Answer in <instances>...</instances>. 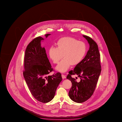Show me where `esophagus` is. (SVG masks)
I'll return each mask as SVG.
<instances>
[{
  "mask_svg": "<svg viewBox=\"0 0 122 122\" xmlns=\"http://www.w3.org/2000/svg\"><path fill=\"white\" fill-rule=\"evenodd\" d=\"M61 76H62V79H64L66 78V76L64 74L61 75Z\"/></svg>",
  "mask_w": 122,
  "mask_h": 122,
  "instance_id": "1",
  "label": "esophagus"
}]
</instances>
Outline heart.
Segmentation results:
<instances>
[{"instance_id": "obj_1", "label": "heart", "mask_w": 122, "mask_h": 122, "mask_svg": "<svg viewBox=\"0 0 122 122\" xmlns=\"http://www.w3.org/2000/svg\"><path fill=\"white\" fill-rule=\"evenodd\" d=\"M57 47H52L49 50V56L53 63L57 64L62 59L56 69L61 72L68 70L71 65L76 66L84 58L87 51L85 43L74 38L65 37L60 38L56 43Z\"/></svg>"}]
</instances>
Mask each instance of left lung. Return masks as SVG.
I'll use <instances>...</instances> for the list:
<instances>
[{"mask_svg":"<svg viewBox=\"0 0 122 122\" xmlns=\"http://www.w3.org/2000/svg\"><path fill=\"white\" fill-rule=\"evenodd\" d=\"M83 36L89 43V50L85 58L73 70L69 72L66 77L72 84L69 92V97L77 103L85 102L93 95L101 71L100 55L97 43L88 36ZM73 74H77L80 77L79 82L71 77Z\"/></svg>","mask_w":122,"mask_h":122,"instance_id":"left-lung-1","label":"left lung"}]
</instances>
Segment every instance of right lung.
<instances>
[{
  "instance_id": "obj_1",
  "label": "right lung",
  "mask_w": 122,
  "mask_h": 122,
  "mask_svg": "<svg viewBox=\"0 0 122 122\" xmlns=\"http://www.w3.org/2000/svg\"><path fill=\"white\" fill-rule=\"evenodd\" d=\"M50 34H46L47 37ZM44 38L36 37L27 46L24 57L23 76L31 94L38 101L47 103L53 99L56 89L62 81L61 75L54 71L46 52L42 47L41 41Z\"/></svg>"
}]
</instances>
